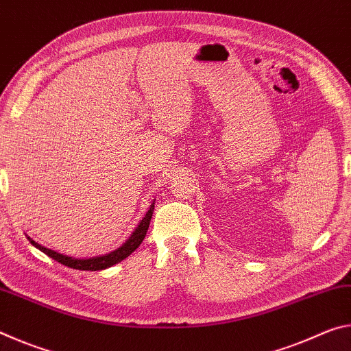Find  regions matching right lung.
<instances>
[{
	"mask_svg": "<svg viewBox=\"0 0 351 351\" xmlns=\"http://www.w3.org/2000/svg\"><path fill=\"white\" fill-rule=\"evenodd\" d=\"M153 209H154V201L152 203L150 209L147 210L144 218H142L139 224L136 226V229L133 230L132 235H130L121 246L114 249V251L104 254V255H96V257L75 258V257H71V255H64V254H60L57 251H52V249H49V247L41 246L37 241H34L31 237H27V240L31 241V245L34 247H37L41 252H45L47 257L54 258L56 261H58V263L68 266V268L79 269V271H102L106 268H111V266H114L117 263H121L122 260H125L130 254H133L136 249L141 246V243L144 241L145 235H147L148 226H150Z\"/></svg>",
	"mask_w": 351,
	"mask_h": 351,
	"instance_id": "obj_1",
	"label": "right lung"
}]
</instances>
